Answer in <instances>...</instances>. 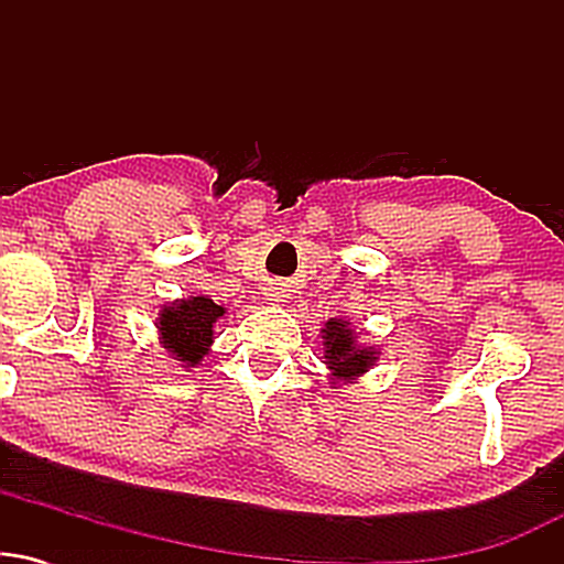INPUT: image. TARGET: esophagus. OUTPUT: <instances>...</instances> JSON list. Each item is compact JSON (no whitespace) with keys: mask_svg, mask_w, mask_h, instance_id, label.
<instances>
[{"mask_svg":"<svg viewBox=\"0 0 564 564\" xmlns=\"http://www.w3.org/2000/svg\"><path fill=\"white\" fill-rule=\"evenodd\" d=\"M268 296H270V302H281L283 300V291H278L273 286V289H268Z\"/></svg>","mask_w":564,"mask_h":564,"instance_id":"34e87169","label":"esophagus"}]
</instances>
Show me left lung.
<instances>
[{"instance_id":"1","label":"left lung","mask_w":564,"mask_h":564,"mask_svg":"<svg viewBox=\"0 0 564 564\" xmlns=\"http://www.w3.org/2000/svg\"><path fill=\"white\" fill-rule=\"evenodd\" d=\"M323 339V364L328 368L332 384H352L377 366L379 349L373 345H360L358 332L345 318L326 321L321 328Z\"/></svg>"}]
</instances>
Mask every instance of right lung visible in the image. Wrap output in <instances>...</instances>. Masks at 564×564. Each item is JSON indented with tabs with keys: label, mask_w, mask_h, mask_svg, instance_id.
<instances>
[{
	"label": "right lung",
	"mask_w": 564,
	"mask_h": 564,
	"mask_svg": "<svg viewBox=\"0 0 564 564\" xmlns=\"http://www.w3.org/2000/svg\"><path fill=\"white\" fill-rule=\"evenodd\" d=\"M223 315V304L204 294L166 302L156 318L159 345L187 371L198 368L200 360L209 355L212 341H215V326Z\"/></svg>",
	"instance_id": "right-lung-1"
}]
</instances>
